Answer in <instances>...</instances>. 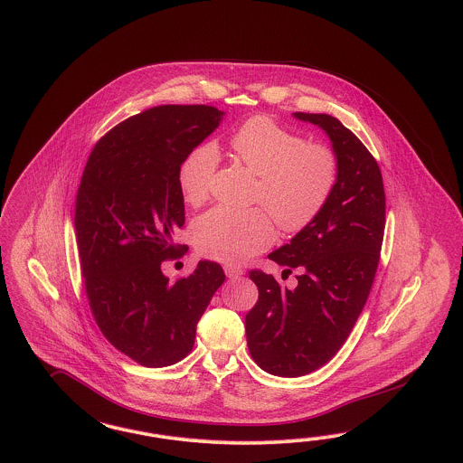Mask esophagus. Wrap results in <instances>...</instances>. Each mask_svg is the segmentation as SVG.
Listing matches in <instances>:
<instances>
[{"label":"esophagus","instance_id":"obj_1","mask_svg":"<svg viewBox=\"0 0 463 463\" xmlns=\"http://www.w3.org/2000/svg\"><path fill=\"white\" fill-rule=\"evenodd\" d=\"M224 274H226V278H230V279H237V278H240V276L243 274V270L237 268V266L228 264V266H224Z\"/></svg>","mask_w":463,"mask_h":463}]
</instances>
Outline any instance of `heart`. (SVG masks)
<instances>
[{"mask_svg":"<svg viewBox=\"0 0 463 463\" xmlns=\"http://www.w3.org/2000/svg\"><path fill=\"white\" fill-rule=\"evenodd\" d=\"M228 148L233 160L259 177L252 203L265 209H209L195 218L191 235L201 254L235 264L274 241L272 219L286 233H298L314 223L337 185L339 160L326 145L308 143L268 116L237 126ZM218 164L211 143H201L185 155L177 174L185 204L197 208L208 201Z\"/></svg>","mask_w":463,"mask_h":463,"instance_id":"b5f03b06","label":"heart"}]
</instances>
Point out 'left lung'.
<instances>
[{
	"label": "left lung",
	"mask_w": 463,
	"mask_h": 463,
	"mask_svg": "<svg viewBox=\"0 0 463 463\" xmlns=\"http://www.w3.org/2000/svg\"><path fill=\"white\" fill-rule=\"evenodd\" d=\"M320 126L339 160L327 206L269 259L298 269V286L283 288L260 269L249 272L259 299L245 315L255 363L276 376L312 373L335 356L368 299L385 232V189L373 155L341 120L295 112Z\"/></svg>",
	"instance_id": "8db88e82"
}]
</instances>
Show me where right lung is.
<instances>
[{
	"label": "right lung",
	"mask_w": 463,
	"mask_h": 463,
	"mask_svg": "<svg viewBox=\"0 0 463 463\" xmlns=\"http://www.w3.org/2000/svg\"><path fill=\"white\" fill-rule=\"evenodd\" d=\"M211 105H160L122 120L90 153L76 194V245L90 310L105 339L146 368L185 358L195 326L223 284L201 260L174 283L162 262L185 254L177 174L185 155L220 124Z\"/></svg>",
	"instance_id": "1"
}]
</instances>
